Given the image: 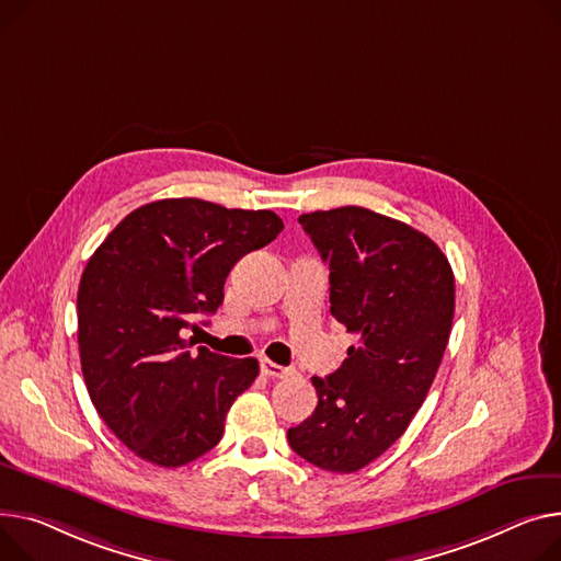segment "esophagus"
Listing matches in <instances>:
<instances>
[{"instance_id": "esophagus-1", "label": "esophagus", "mask_w": 561, "mask_h": 561, "mask_svg": "<svg viewBox=\"0 0 561 561\" xmlns=\"http://www.w3.org/2000/svg\"><path fill=\"white\" fill-rule=\"evenodd\" d=\"M261 371H264L266 377H271V379H286V377H290L293 375V369L290 367H284V365H277V363H273L271 358H261Z\"/></svg>"}]
</instances>
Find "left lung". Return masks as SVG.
Returning a JSON list of instances; mask_svg holds the SVG:
<instances>
[{
  "mask_svg": "<svg viewBox=\"0 0 561 561\" xmlns=\"http://www.w3.org/2000/svg\"><path fill=\"white\" fill-rule=\"evenodd\" d=\"M329 264L331 316L358 345L327 379L318 405L288 428L307 462L352 473L403 435L424 403L449 343L456 279L449 259L422 232L365 207L300 216Z\"/></svg>",
  "mask_w": 561,
  "mask_h": 561,
  "instance_id": "1",
  "label": "left lung"
}]
</instances>
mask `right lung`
<instances>
[{"mask_svg": "<svg viewBox=\"0 0 561 561\" xmlns=\"http://www.w3.org/2000/svg\"><path fill=\"white\" fill-rule=\"evenodd\" d=\"M284 230L271 209L167 198L130 211L90 256L79 286L83 379L101 420L146 462L182 467L218 444L259 375L184 339L222 305L237 261Z\"/></svg>", "mask_w": 561, "mask_h": 561, "instance_id": "right-lung-1", "label": "right lung"}]
</instances>
